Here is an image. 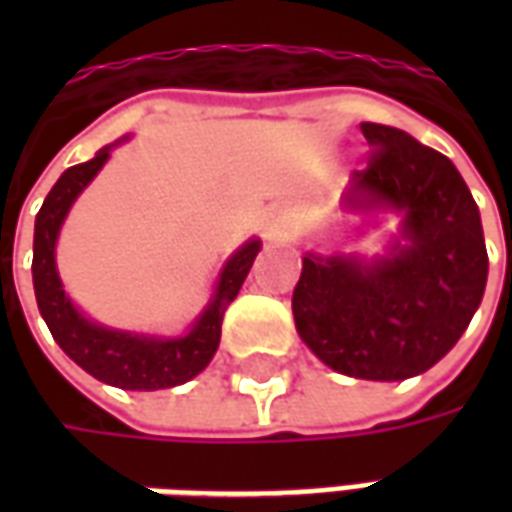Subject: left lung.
<instances>
[{
    "instance_id": "1",
    "label": "left lung",
    "mask_w": 512,
    "mask_h": 512,
    "mask_svg": "<svg viewBox=\"0 0 512 512\" xmlns=\"http://www.w3.org/2000/svg\"><path fill=\"white\" fill-rule=\"evenodd\" d=\"M367 169L345 189L348 211L403 213L389 255H304L293 318L312 354L337 373L403 381L461 340L488 279L480 211L439 150L381 123H362Z\"/></svg>"
}]
</instances>
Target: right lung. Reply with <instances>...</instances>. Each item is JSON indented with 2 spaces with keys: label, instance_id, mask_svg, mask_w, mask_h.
<instances>
[{
  "label": "right lung",
  "instance_id": "add662e5",
  "mask_svg": "<svg viewBox=\"0 0 512 512\" xmlns=\"http://www.w3.org/2000/svg\"><path fill=\"white\" fill-rule=\"evenodd\" d=\"M112 147H101L95 158L65 169L54 183L43 208L35 216V246H32V282L35 299L51 337L65 354L90 376L120 389H169L186 384L202 373L219 348L222 318L227 304L238 296L249 268L260 252V241L252 238L224 263L208 307L183 337H145V334L117 332L84 318L62 290L54 246L57 235L76 197L101 172Z\"/></svg>",
  "mask_w": 512,
  "mask_h": 512
}]
</instances>
